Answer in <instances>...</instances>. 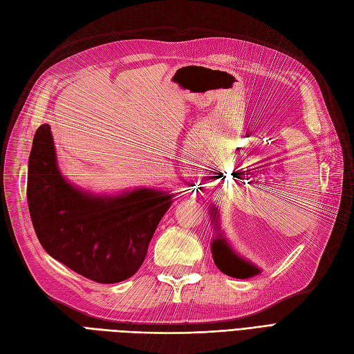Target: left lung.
Instances as JSON below:
<instances>
[{"label":"left lung","mask_w":354,"mask_h":354,"mask_svg":"<svg viewBox=\"0 0 354 354\" xmlns=\"http://www.w3.org/2000/svg\"><path fill=\"white\" fill-rule=\"evenodd\" d=\"M211 218L215 223V230H216V236L212 241V245H211V251H212V257L216 268H218L223 274L233 277V278H241V279H245L250 277H254L257 274H260V269L257 266H254L252 263H250L248 260L242 259L241 256H238L236 252L232 250V247L227 243L223 238V234L218 232V215H216V209L212 207V214H211Z\"/></svg>","instance_id":"1"}]
</instances>
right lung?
Returning <instances> with one entry per match:
<instances>
[{"instance_id": "add662e5", "label": "right lung", "mask_w": 354, "mask_h": 354, "mask_svg": "<svg viewBox=\"0 0 354 354\" xmlns=\"http://www.w3.org/2000/svg\"><path fill=\"white\" fill-rule=\"evenodd\" d=\"M174 196L153 188L85 193L59 171L50 127L34 134L26 198L35 234L49 256L95 283H120L139 270Z\"/></svg>"}]
</instances>
